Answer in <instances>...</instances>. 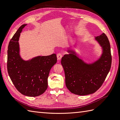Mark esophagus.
<instances>
[{"mask_svg":"<svg viewBox=\"0 0 120 120\" xmlns=\"http://www.w3.org/2000/svg\"><path fill=\"white\" fill-rule=\"evenodd\" d=\"M56 56H57V59L58 60H61V58H62V56H62V54H61V53H58V54H57Z\"/></svg>","mask_w":120,"mask_h":120,"instance_id":"esophagus-1","label":"esophagus"}]
</instances>
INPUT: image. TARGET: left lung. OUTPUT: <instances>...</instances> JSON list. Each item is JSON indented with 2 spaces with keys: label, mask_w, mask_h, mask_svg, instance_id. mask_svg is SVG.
Here are the masks:
<instances>
[{
  "label": "left lung",
  "mask_w": 120,
  "mask_h": 120,
  "mask_svg": "<svg viewBox=\"0 0 120 120\" xmlns=\"http://www.w3.org/2000/svg\"><path fill=\"white\" fill-rule=\"evenodd\" d=\"M103 49L100 59L91 64H87L71 50L62 57L61 64L65 74L68 89L71 93L85 96L96 92L103 85L109 72L112 55L109 41L104 33L96 37Z\"/></svg>",
  "instance_id": "left-lung-1"
}]
</instances>
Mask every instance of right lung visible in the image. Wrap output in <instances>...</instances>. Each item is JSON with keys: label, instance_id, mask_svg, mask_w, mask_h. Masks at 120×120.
<instances>
[{"label": "right lung", "instance_id": "1", "mask_svg": "<svg viewBox=\"0 0 120 120\" xmlns=\"http://www.w3.org/2000/svg\"><path fill=\"white\" fill-rule=\"evenodd\" d=\"M25 25H21L9 41L7 68L11 80L18 91L23 95L34 97L42 95L48 88L49 71L56 63L57 57L53 53L28 61L21 59L18 41Z\"/></svg>", "mask_w": 120, "mask_h": 120}]
</instances>
